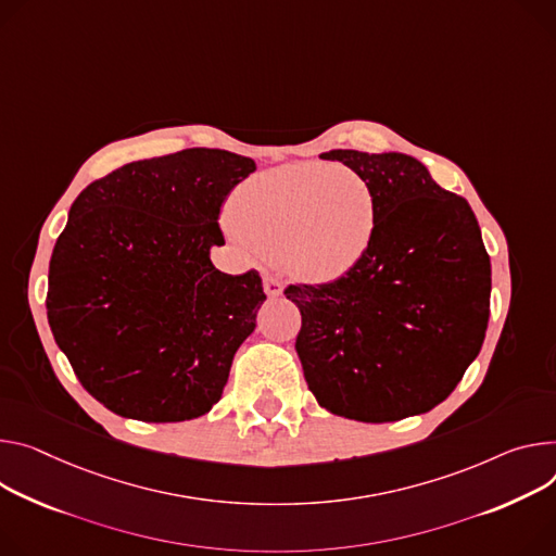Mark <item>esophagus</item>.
<instances>
[{
	"label": "esophagus",
	"mask_w": 556,
	"mask_h": 556,
	"mask_svg": "<svg viewBox=\"0 0 556 556\" xmlns=\"http://www.w3.org/2000/svg\"><path fill=\"white\" fill-rule=\"evenodd\" d=\"M264 290H266V294H268L270 299L281 296V292H283V281L277 279V277H266V279H264Z\"/></svg>",
	"instance_id": "esophagus-1"
}]
</instances>
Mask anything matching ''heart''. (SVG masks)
<instances>
[{"instance_id":"b5f03b06","label":"heart","mask_w":556,"mask_h":556,"mask_svg":"<svg viewBox=\"0 0 556 556\" xmlns=\"http://www.w3.org/2000/svg\"><path fill=\"white\" fill-rule=\"evenodd\" d=\"M228 232L292 275L332 281L372 243L377 199L368 181L319 162L283 164L241 181L228 201Z\"/></svg>"}]
</instances>
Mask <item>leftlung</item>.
Masks as SVG:
<instances>
[{
  "mask_svg": "<svg viewBox=\"0 0 556 556\" xmlns=\"http://www.w3.org/2000/svg\"><path fill=\"white\" fill-rule=\"evenodd\" d=\"M362 175L377 228L359 264L328 283H292L294 348L319 406L386 424L432 410L479 355L490 317V257L468 201L401 153L330 150Z\"/></svg>",
  "mask_w": 556,
  "mask_h": 556,
  "instance_id": "8db88e82",
  "label": "left lung"
}]
</instances>
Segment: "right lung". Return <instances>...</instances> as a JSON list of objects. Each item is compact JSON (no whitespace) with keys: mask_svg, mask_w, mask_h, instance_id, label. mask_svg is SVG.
<instances>
[{"mask_svg":"<svg viewBox=\"0 0 556 556\" xmlns=\"http://www.w3.org/2000/svg\"><path fill=\"white\" fill-rule=\"evenodd\" d=\"M255 162L219 148L126 164L73 201L46 313L79 383L119 417L173 424L222 399L266 301L257 270L211 262L228 192Z\"/></svg>","mask_w":556,"mask_h":556,"instance_id":"1","label":"right lung"}]
</instances>
